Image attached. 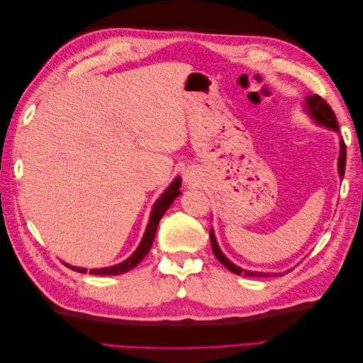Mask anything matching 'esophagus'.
Returning <instances> with one entry per match:
<instances>
[{
	"label": "esophagus",
	"instance_id": "esophagus-1",
	"mask_svg": "<svg viewBox=\"0 0 363 363\" xmlns=\"http://www.w3.org/2000/svg\"><path fill=\"white\" fill-rule=\"evenodd\" d=\"M192 175H194V174H191V172L186 174V175H184V180H186V182H192V180H194Z\"/></svg>",
	"mask_w": 363,
	"mask_h": 363
}]
</instances>
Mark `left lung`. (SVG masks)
<instances>
[{"label": "left lung", "instance_id": "left-lung-1", "mask_svg": "<svg viewBox=\"0 0 363 363\" xmlns=\"http://www.w3.org/2000/svg\"><path fill=\"white\" fill-rule=\"evenodd\" d=\"M304 108L306 112L309 113L318 124H323L327 128H332L335 131H339L337 127V121L335 116V112L332 111V107L325 103V100L320 95H309L306 98V103H304ZM340 150H339V160H337V167H339V177L342 179L344 177V172H345V159H347V150H345V144L344 140L340 139ZM211 242H212V250H213V255L216 256V259L223 263V265L238 276H250V277H274V276H283V274H276V272H259V271H247L244 268H239L236 267L233 262H230L224 255L223 251L219 250L218 244H216V239L213 235V230H211Z\"/></svg>", "mask_w": 363, "mask_h": 363}]
</instances>
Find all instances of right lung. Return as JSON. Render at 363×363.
Masks as SVG:
<instances>
[{
    "label": "right lung",
    "instance_id": "right-lung-1",
    "mask_svg": "<svg viewBox=\"0 0 363 363\" xmlns=\"http://www.w3.org/2000/svg\"><path fill=\"white\" fill-rule=\"evenodd\" d=\"M180 186H182V179L177 177L169 184V188L160 195V199L156 201V204L152 206V211H151V215H150V221H148V225H147V230H145V235H144V238H142L140 244H139V247L136 248L133 255H131L127 260L118 263V265L108 267V268H100V269H89V274H95V276H119V274H124L130 269H133L138 265V263L148 255V251L152 245V240H155V236H156V230H157L160 218L163 216L164 212L168 211L169 206L172 204V201L182 194ZM65 265H67V263H65ZM67 267L77 271V272H86L87 271L84 268H75V267H71V265H67Z\"/></svg>",
    "mask_w": 363,
    "mask_h": 363
}]
</instances>
